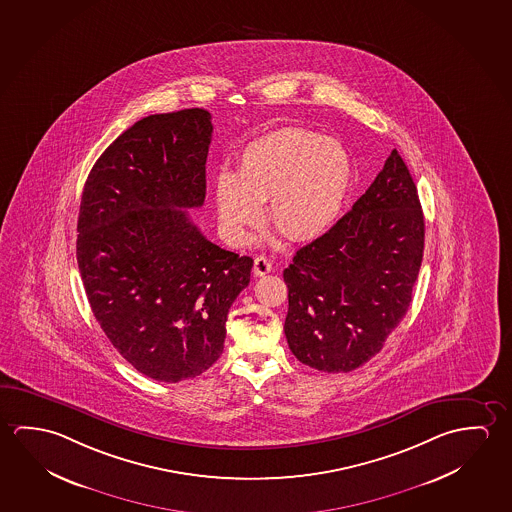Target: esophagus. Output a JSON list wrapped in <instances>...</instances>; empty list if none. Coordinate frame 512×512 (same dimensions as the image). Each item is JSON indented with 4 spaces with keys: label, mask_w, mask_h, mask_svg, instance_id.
I'll return each mask as SVG.
<instances>
[{
    "label": "esophagus",
    "mask_w": 512,
    "mask_h": 512,
    "mask_svg": "<svg viewBox=\"0 0 512 512\" xmlns=\"http://www.w3.org/2000/svg\"><path fill=\"white\" fill-rule=\"evenodd\" d=\"M273 269V264H271V260L266 259V257H257L255 262H253V273L257 275V277H264V275H268L269 271Z\"/></svg>",
    "instance_id": "obj_1"
}]
</instances>
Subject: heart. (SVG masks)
Here are the masks:
<instances>
[{"instance_id":"obj_1","label":"heart","mask_w":512,"mask_h":512,"mask_svg":"<svg viewBox=\"0 0 512 512\" xmlns=\"http://www.w3.org/2000/svg\"><path fill=\"white\" fill-rule=\"evenodd\" d=\"M352 159L343 144L303 128H280L248 144L237 171L221 169L214 200L221 234L244 246L262 219L287 237L307 241L334 225L352 189Z\"/></svg>"}]
</instances>
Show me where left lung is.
<instances>
[{"label":"left lung","instance_id":"8db88e82","mask_svg":"<svg viewBox=\"0 0 512 512\" xmlns=\"http://www.w3.org/2000/svg\"><path fill=\"white\" fill-rule=\"evenodd\" d=\"M423 244L418 189L393 150L352 210L284 269V332L294 357L327 373L375 357L411 305Z\"/></svg>","mask_w":512,"mask_h":512}]
</instances>
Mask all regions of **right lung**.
<instances>
[{
	"instance_id": "right-lung-1",
	"label": "right lung",
	"mask_w": 512,
	"mask_h": 512,
	"mask_svg": "<svg viewBox=\"0 0 512 512\" xmlns=\"http://www.w3.org/2000/svg\"><path fill=\"white\" fill-rule=\"evenodd\" d=\"M210 114L185 109L137 121L85 182L76 260L105 336L159 382L218 361L228 310L250 284L252 257L227 252L194 225L205 202Z\"/></svg>"
}]
</instances>
